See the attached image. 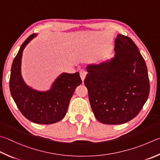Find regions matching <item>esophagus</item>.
Listing matches in <instances>:
<instances>
[{
	"mask_svg": "<svg viewBox=\"0 0 160 160\" xmlns=\"http://www.w3.org/2000/svg\"><path fill=\"white\" fill-rule=\"evenodd\" d=\"M86 75H87V71L85 70V69H81L80 71V75L82 81H84V80H85Z\"/></svg>",
	"mask_w": 160,
	"mask_h": 160,
	"instance_id": "34e87169",
	"label": "esophagus"
}]
</instances>
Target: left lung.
<instances>
[{
	"instance_id": "1",
	"label": "left lung",
	"mask_w": 160,
	"mask_h": 160,
	"mask_svg": "<svg viewBox=\"0 0 160 160\" xmlns=\"http://www.w3.org/2000/svg\"><path fill=\"white\" fill-rule=\"evenodd\" d=\"M114 50L110 60L87 66L84 81L94 116L106 124H120L134 118L150 93L146 62L132 40L118 34Z\"/></svg>"
}]
</instances>
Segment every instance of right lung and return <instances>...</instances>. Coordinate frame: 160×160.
Wrapping results in <instances>:
<instances>
[{
  "label": "right lung",
  "instance_id": "add662e5",
  "mask_svg": "<svg viewBox=\"0 0 160 160\" xmlns=\"http://www.w3.org/2000/svg\"><path fill=\"white\" fill-rule=\"evenodd\" d=\"M36 36V33L31 35L14 57L11 68L10 90L17 108L26 118L34 123L50 124L65 117L75 89L82 83V80L78 72H62L47 91H38L27 85L21 71L23 51Z\"/></svg>",
  "mask_w": 160,
  "mask_h": 160
}]
</instances>
